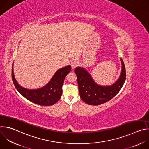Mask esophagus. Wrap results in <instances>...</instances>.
Returning <instances> with one entry per match:
<instances>
[{
	"mask_svg": "<svg viewBox=\"0 0 149 149\" xmlns=\"http://www.w3.org/2000/svg\"><path fill=\"white\" fill-rule=\"evenodd\" d=\"M78 64V62L77 60H72L71 61V65L72 68H75Z\"/></svg>",
	"mask_w": 149,
	"mask_h": 149,
	"instance_id": "34e87169",
	"label": "esophagus"
}]
</instances>
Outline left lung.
Masks as SVG:
<instances>
[{
    "label": "left lung",
    "mask_w": 149,
    "mask_h": 149,
    "mask_svg": "<svg viewBox=\"0 0 149 149\" xmlns=\"http://www.w3.org/2000/svg\"><path fill=\"white\" fill-rule=\"evenodd\" d=\"M121 70L118 79L110 86H100L93 79L88 71L83 67H77L75 72L77 78L81 98L89 105H97L107 102L114 97L122 88L125 80V70L121 58Z\"/></svg>",
    "instance_id": "1"
}]
</instances>
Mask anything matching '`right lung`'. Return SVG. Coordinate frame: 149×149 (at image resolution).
Here are the masks:
<instances>
[{"label":"right lung","mask_w":149,"mask_h":149,"mask_svg":"<svg viewBox=\"0 0 149 149\" xmlns=\"http://www.w3.org/2000/svg\"><path fill=\"white\" fill-rule=\"evenodd\" d=\"M12 63V77L15 87L19 93L29 101L42 106L52 105L60 99L63 81L67 75L71 71V65H67L58 70L51 80L44 86L37 89H28L21 86L17 82L13 72Z\"/></svg>","instance_id":"obj_1"}]
</instances>
